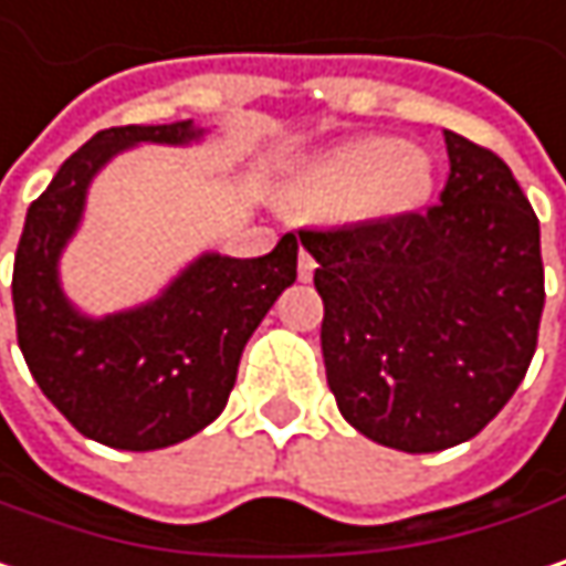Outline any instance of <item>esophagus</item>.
<instances>
[{
	"instance_id": "obj_1",
	"label": "esophagus",
	"mask_w": 566,
	"mask_h": 566,
	"mask_svg": "<svg viewBox=\"0 0 566 566\" xmlns=\"http://www.w3.org/2000/svg\"><path fill=\"white\" fill-rule=\"evenodd\" d=\"M296 273H300V280H313V273H316V260H313V253H310V250H300Z\"/></svg>"
}]
</instances>
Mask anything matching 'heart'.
Instances as JSON below:
<instances>
[{"label": "heart", "instance_id": "heart-1", "mask_svg": "<svg viewBox=\"0 0 566 566\" xmlns=\"http://www.w3.org/2000/svg\"><path fill=\"white\" fill-rule=\"evenodd\" d=\"M433 191V159L417 146L385 136H361L310 159L293 195L310 211L400 214L427 201Z\"/></svg>", "mask_w": 566, "mask_h": 566}]
</instances>
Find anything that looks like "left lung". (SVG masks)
Listing matches in <instances>:
<instances>
[{
	"label": "left lung",
	"mask_w": 566,
	"mask_h": 566,
	"mask_svg": "<svg viewBox=\"0 0 566 566\" xmlns=\"http://www.w3.org/2000/svg\"><path fill=\"white\" fill-rule=\"evenodd\" d=\"M450 178L427 214L300 231L325 306L342 417L403 453L472 440L518 390L544 310L541 228L512 169L443 133Z\"/></svg>",
	"instance_id": "obj_1"
}]
</instances>
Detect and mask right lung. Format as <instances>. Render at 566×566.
Wrapping results in <instances>:
<instances>
[{"label": "right lung", "mask_w": 566, "mask_h": 566, "mask_svg": "<svg viewBox=\"0 0 566 566\" xmlns=\"http://www.w3.org/2000/svg\"><path fill=\"white\" fill-rule=\"evenodd\" d=\"M201 133L191 119L101 129L32 201L15 250L12 303L29 371L74 430L113 450H163L205 430L228 403L253 328L296 280L300 241L283 234L250 260L201 253L126 313L91 318L67 303L57 260L94 176L129 146H181Z\"/></svg>", "instance_id": "obj_1"}]
</instances>
